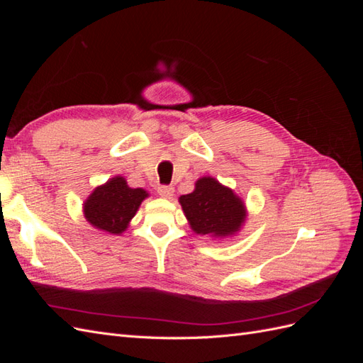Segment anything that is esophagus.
Here are the masks:
<instances>
[{"mask_svg": "<svg viewBox=\"0 0 363 363\" xmlns=\"http://www.w3.org/2000/svg\"><path fill=\"white\" fill-rule=\"evenodd\" d=\"M157 192H159L160 196H163V199H171V196L174 195V188H172V186L163 184V186H159Z\"/></svg>", "mask_w": 363, "mask_h": 363, "instance_id": "34e87169", "label": "esophagus"}]
</instances>
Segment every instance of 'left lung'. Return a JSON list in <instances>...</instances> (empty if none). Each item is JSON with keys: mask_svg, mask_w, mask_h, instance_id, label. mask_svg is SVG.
I'll use <instances>...</instances> for the list:
<instances>
[{"mask_svg": "<svg viewBox=\"0 0 363 363\" xmlns=\"http://www.w3.org/2000/svg\"><path fill=\"white\" fill-rule=\"evenodd\" d=\"M184 216L196 235L228 238L245 223L244 201L213 177L196 180L194 192L179 199Z\"/></svg>", "mask_w": 363, "mask_h": 363, "instance_id": "obj_1", "label": "left lung"}]
</instances>
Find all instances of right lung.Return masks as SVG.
<instances>
[{
	"mask_svg": "<svg viewBox=\"0 0 363 363\" xmlns=\"http://www.w3.org/2000/svg\"><path fill=\"white\" fill-rule=\"evenodd\" d=\"M147 196V191L130 188L124 177L116 175L94 189L83 204V212L95 228L121 235Z\"/></svg>",
	"mask_w": 363,
	"mask_h": 363,
	"instance_id": "right-lung-1",
	"label": "right lung"
}]
</instances>
